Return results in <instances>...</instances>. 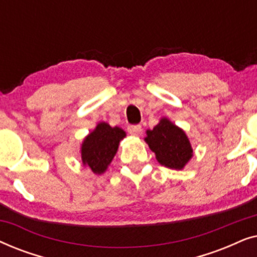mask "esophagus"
<instances>
[{
  "instance_id": "obj_1",
  "label": "esophagus",
  "mask_w": 257,
  "mask_h": 257,
  "mask_svg": "<svg viewBox=\"0 0 257 257\" xmlns=\"http://www.w3.org/2000/svg\"><path fill=\"white\" fill-rule=\"evenodd\" d=\"M127 131L132 136H139L142 133V126L140 125H131L127 127Z\"/></svg>"
}]
</instances>
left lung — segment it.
<instances>
[{
    "label": "left lung",
    "instance_id": "obj_1",
    "mask_svg": "<svg viewBox=\"0 0 257 257\" xmlns=\"http://www.w3.org/2000/svg\"><path fill=\"white\" fill-rule=\"evenodd\" d=\"M145 142L156 153L158 163L172 170H182L193 156L186 133L167 118H161L153 130H147Z\"/></svg>",
    "mask_w": 257,
    "mask_h": 257
}]
</instances>
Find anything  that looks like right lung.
<instances>
[{"mask_svg":"<svg viewBox=\"0 0 257 257\" xmlns=\"http://www.w3.org/2000/svg\"><path fill=\"white\" fill-rule=\"evenodd\" d=\"M125 136V131L120 127H111L107 122H99L82 144L83 164L93 173H104L117 153L119 142Z\"/></svg>","mask_w":257,"mask_h":257,"instance_id":"right-lung-1","label":"right lung"}]
</instances>
